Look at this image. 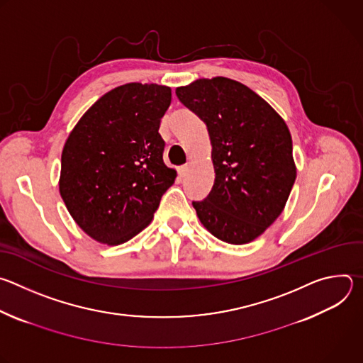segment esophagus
<instances>
[{
	"label": "esophagus",
	"instance_id": "obj_1",
	"mask_svg": "<svg viewBox=\"0 0 363 363\" xmlns=\"http://www.w3.org/2000/svg\"><path fill=\"white\" fill-rule=\"evenodd\" d=\"M186 172H188V165H181V167L178 168V174H179V177H185V175H186Z\"/></svg>",
	"mask_w": 363,
	"mask_h": 363
}]
</instances>
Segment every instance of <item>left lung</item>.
<instances>
[{"label": "left lung", "instance_id": "left-lung-1", "mask_svg": "<svg viewBox=\"0 0 363 363\" xmlns=\"http://www.w3.org/2000/svg\"><path fill=\"white\" fill-rule=\"evenodd\" d=\"M208 129L216 181L192 201L202 225L230 244L262 235L281 214L296 179L289 128L269 103L227 79H199L175 90Z\"/></svg>", "mask_w": 363, "mask_h": 363}]
</instances>
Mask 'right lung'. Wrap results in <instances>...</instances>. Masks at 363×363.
Returning <instances> with one entry per match:
<instances>
[{
  "instance_id": "right-lung-1",
  "label": "right lung",
  "mask_w": 363,
  "mask_h": 363,
  "mask_svg": "<svg viewBox=\"0 0 363 363\" xmlns=\"http://www.w3.org/2000/svg\"><path fill=\"white\" fill-rule=\"evenodd\" d=\"M171 89L128 83L103 94L82 116L62 153L60 195L93 240L118 245L153 218L177 178L164 164L161 119Z\"/></svg>"
}]
</instances>
